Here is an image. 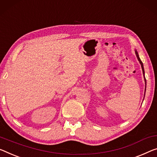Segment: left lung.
Here are the masks:
<instances>
[{
  "label": "left lung",
  "instance_id": "obj_1",
  "mask_svg": "<svg viewBox=\"0 0 157 157\" xmlns=\"http://www.w3.org/2000/svg\"><path fill=\"white\" fill-rule=\"evenodd\" d=\"M136 56H137V59H138V61H139V62H140V64H141V67H142V69H143V73L144 78V82H145V86H146V79H145V77H144V70L143 64V62H142V61L140 60V59L139 55H138V53H137V50H136ZM145 90H146V86H145ZM144 95H145V94H144Z\"/></svg>",
  "mask_w": 157,
  "mask_h": 157
}]
</instances>
